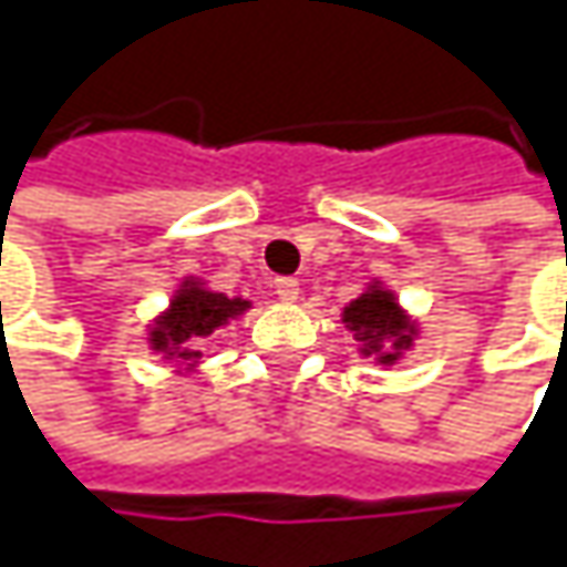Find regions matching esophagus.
<instances>
[{
	"label": "esophagus",
	"mask_w": 567,
	"mask_h": 567,
	"mask_svg": "<svg viewBox=\"0 0 567 567\" xmlns=\"http://www.w3.org/2000/svg\"><path fill=\"white\" fill-rule=\"evenodd\" d=\"M276 295H279V301H298V295H301V288H298V282L295 279H279L276 282Z\"/></svg>",
	"instance_id": "34e87169"
}]
</instances>
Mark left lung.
<instances>
[{"label":"left lung","mask_w":567,"mask_h":567,"mask_svg":"<svg viewBox=\"0 0 567 567\" xmlns=\"http://www.w3.org/2000/svg\"><path fill=\"white\" fill-rule=\"evenodd\" d=\"M341 324L354 334L358 358H368L384 371L396 368L423 334L420 321L400 305L394 288L381 279H371L358 298L344 305Z\"/></svg>","instance_id":"left-lung-1"}]
</instances>
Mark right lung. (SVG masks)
I'll return each instance as SVG.
<instances>
[{"label": "right lung", "instance_id": "add662e5", "mask_svg": "<svg viewBox=\"0 0 567 567\" xmlns=\"http://www.w3.org/2000/svg\"><path fill=\"white\" fill-rule=\"evenodd\" d=\"M249 308L252 301L243 295H226L209 288L199 276H183L173 288L167 308L157 311L147 324L144 341L151 354L171 364L173 374H196L203 364V341L229 321H239Z\"/></svg>", "mask_w": 567, "mask_h": 567}]
</instances>
